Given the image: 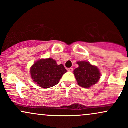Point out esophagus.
Wrapping results in <instances>:
<instances>
[{
	"label": "esophagus",
	"instance_id": "esophagus-1",
	"mask_svg": "<svg viewBox=\"0 0 128 128\" xmlns=\"http://www.w3.org/2000/svg\"><path fill=\"white\" fill-rule=\"evenodd\" d=\"M67 70H68V72H73V68H67Z\"/></svg>",
	"mask_w": 128,
	"mask_h": 128
}]
</instances>
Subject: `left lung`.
Instances as JSON below:
<instances>
[{
  "label": "left lung",
  "instance_id": "8db88e82",
  "mask_svg": "<svg viewBox=\"0 0 128 128\" xmlns=\"http://www.w3.org/2000/svg\"><path fill=\"white\" fill-rule=\"evenodd\" d=\"M77 64L79 67L74 69L73 73L79 86L88 88L99 81L101 74L96 66L87 61H78Z\"/></svg>",
  "mask_w": 128,
  "mask_h": 128
}]
</instances>
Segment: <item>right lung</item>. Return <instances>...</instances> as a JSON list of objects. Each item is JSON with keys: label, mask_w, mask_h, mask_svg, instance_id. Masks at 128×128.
Returning <instances> with one entry per match:
<instances>
[{"label": "right lung", "mask_w": 128, "mask_h": 128, "mask_svg": "<svg viewBox=\"0 0 128 128\" xmlns=\"http://www.w3.org/2000/svg\"><path fill=\"white\" fill-rule=\"evenodd\" d=\"M67 70L62 64L58 65L52 58L41 59L34 64L30 70L32 79L39 86L48 88L59 83Z\"/></svg>", "instance_id": "obj_1"}]
</instances>
